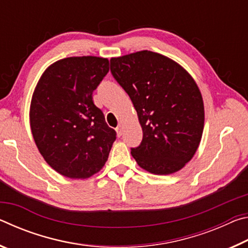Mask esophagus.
<instances>
[{
  "label": "esophagus",
  "mask_w": 248,
  "mask_h": 248,
  "mask_svg": "<svg viewBox=\"0 0 248 248\" xmlns=\"http://www.w3.org/2000/svg\"><path fill=\"white\" fill-rule=\"evenodd\" d=\"M116 131H117V134H118V137L123 136V131H124V127H123V125L119 124L118 127L116 128Z\"/></svg>",
  "instance_id": "34e87169"
}]
</instances>
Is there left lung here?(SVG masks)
I'll use <instances>...</instances> for the list:
<instances>
[{
    "mask_svg": "<svg viewBox=\"0 0 248 248\" xmlns=\"http://www.w3.org/2000/svg\"><path fill=\"white\" fill-rule=\"evenodd\" d=\"M110 71L143 131L141 144L131 149L138 165L155 175L182 170L203 132V100L195 79L176 61L149 50L111 58Z\"/></svg>",
    "mask_w": 248,
    "mask_h": 248,
    "instance_id": "left-lung-1",
    "label": "left lung"
}]
</instances>
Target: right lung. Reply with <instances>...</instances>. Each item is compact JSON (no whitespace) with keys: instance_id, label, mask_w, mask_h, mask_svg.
Listing matches in <instances>:
<instances>
[{"instance_id":"add662e5","label":"right lung","mask_w":248,"mask_h":248,"mask_svg":"<svg viewBox=\"0 0 248 248\" xmlns=\"http://www.w3.org/2000/svg\"><path fill=\"white\" fill-rule=\"evenodd\" d=\"M108 71L106 58L61 59L45 70L33 91L29 109L33 140L45 161L65 177L90 178L108 159L116 131L93 100Z\"/></svg>"}]
</instances>
